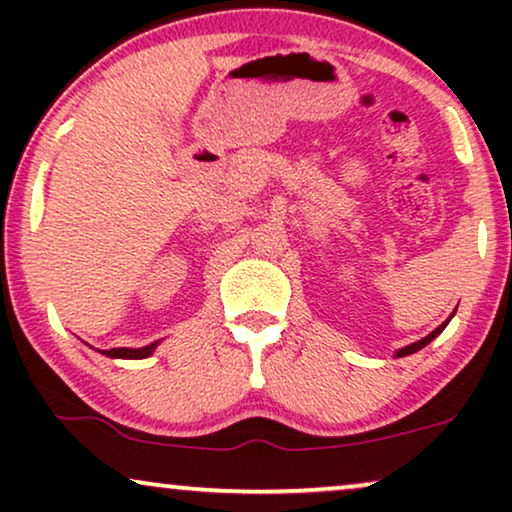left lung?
Segmentation results:
<instances>
[{"mask_svg":"<svg viewBox=\"0 0 512 512\" xmlns=\"http://www.w3.org/2000/svg\"><path fill=\"white\" fill-rule=\"evenodd\" d=\"M454 317V312L450 314V319ZM450 319H447V321H443V324H440L438 328H436V331H431L429 335H426V338H422V340H417V342H412V345H408V347H401V349H396V359H401V356H408V354H415V352H419V349H422V347H426V345H429V342L431 340H436L438 338V335L440 333H443L445 331V326L447 324H450Z\"/></svg>","mask_w":512,"mask_h":512,"instance_id":"left-lung-1","label":"left lung"}]
</instances>
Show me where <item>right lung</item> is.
Segmentation results:
<instances>
[{
	"label": "right lung",
	"mask_w": 512,
	"mask_h": 512,
	"mask_svg": "<svg viewBox=\"0 0 512 512\" xmlns=\"http://www.w3.org/2000/svg\"><path fill=\"white\" fill-rule=\"evenodd\" d=\"M160 345V340L151 342V345L146 347H114V349H97V352H102L104 356H111V359H146V356H151L156 352V347Z\"/></svg>",
	"instance_id": "add662e5"
}]
</instances>
